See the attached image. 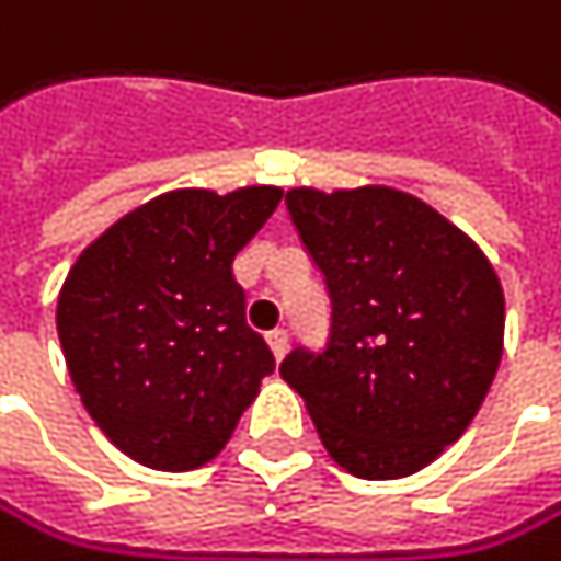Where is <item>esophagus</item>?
Returning a JSON list of instances; mask_svg holds the SVG:
<instances>
[{
	"label": "esophagus",
	"mask_w": 561,
	"mask_h": 561,
	"mask_svg": "<svg viewBox=\"0 0 561 561\" xmlns=\"http://www.w3.org/2000/svg\"><path fill=\"white\" fill-rule=\"evenodd\" d=\"M265 340H268V350H272V356H275V359H283V356H286V350H289V336H286L283 330L268 333Z\"/></svg>",
	"instance_id": "34e87169"
}]
</instances>
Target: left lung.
I'll return each instance as SVG.
<instances>
[{"instance_id": "left-lung-1", "label": "left lung", "mask_w": 561, "mask_h": 561, "mask_svg": "<svg viewBox=\"0 0 561 561\" xmlns=\"http://www.w3.org/2000/svg\"><path fill=\"white\" fill-rule=\"evenodd\" d=\"M289 215L327 275L333 336L278 374L327 455L366 481L407 478L455 444L505 353V293L471 234L387 184L293 187Z\"/></svg>"}]
</instances>
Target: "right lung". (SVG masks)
I'll use <instances>...</instances> for the list:
<instances>
[{"label": "right lung", "mask_w": 561, "mask_h": 561, "mask_svg": "<svg viewBox=\"0 0 561 561\" xmlns=\"http://www.w3.org/2000/svg\"><path fill=\"white\" fill-rule=\"evenodd\" d=\"M278 198L275 184L164 191L117 218L62 278L56 333L70 380L137 465L195 471L218 458L275 370L231 262Z\"/></svg>", "instance_id": "1"}]
</instances>
